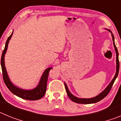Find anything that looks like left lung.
I'll return each instance as SVG.
<instances>
[{
	"mask_svg": "<svg viewBox=\"0 0 121 121\" xmlns=\"http://www.w3.org/2000/svg\"><path fill=\"white\" fill-rule=\"evenodd\" d=\"M109 31L112 33V39H113V45H114V47H115V51H116V74H115V76L113 78V79H112V81H111V82L109 84V85L107 86V88L104 90L102 91V92L100 93L99 95H98L92 98H89V99H85V98H79L76 97L75 96H74L71 93L69 90L68 88V86H67V84L64 82V84H65V90L67 91V93L68 95V96L70 98V99H71L72 101L76 102V103L78 104H93L96 103V102H98L99 101H100V100H102V99L106 96L108 94V93L110 92L111 88H112V86H113L115 81L116 80V78H117V75H118V73H119V53H118V51H117V49L116 48V45H115V38H114V36L112 34V31L109 30H107Z\"/></svg>",
	"mask_w": 121,
	"mask_h": 121,
	"instance_id": "left-lung-1",
	"label": "left lung"
}]
</instances>
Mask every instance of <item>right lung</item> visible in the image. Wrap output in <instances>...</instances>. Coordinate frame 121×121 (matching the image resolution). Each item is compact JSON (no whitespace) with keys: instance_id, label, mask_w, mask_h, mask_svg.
Masks as SVG:
<instances>
[{"instance_id":"obj_1","label":"right lung","mask_w":121,"mask_h":121,"mask_svg":"<svg viewBox=\"0 0 121 121\" xmlns=\"http://www.w3.org/2000/svg\"><path fill=\"white\" fill-rule=\"evenodd\" d=\"M12 34L10 35L8 38L7 40L5 43V47L4 48L3 53L1 57V67H2V74H3V79L5 82V84H6V86L8 87V89L10 90L11 93L14 95H16L17 96L22 98L23 99L30 100H38V99H41L42 97L45 95L46 92V89H47V84L48 77L49 71L51 69H52L51 67L47 68L45 71L43 72V74L39 82V84L37 85L36 88L32 90H23L22 88H20L17 86H15L12 82L9 80V78L8 76V73L6 71V68L5 66V54L6 52V50L8 48V45L9 41L10 39L12 37Z\"/></svg>"}]
</instances>
